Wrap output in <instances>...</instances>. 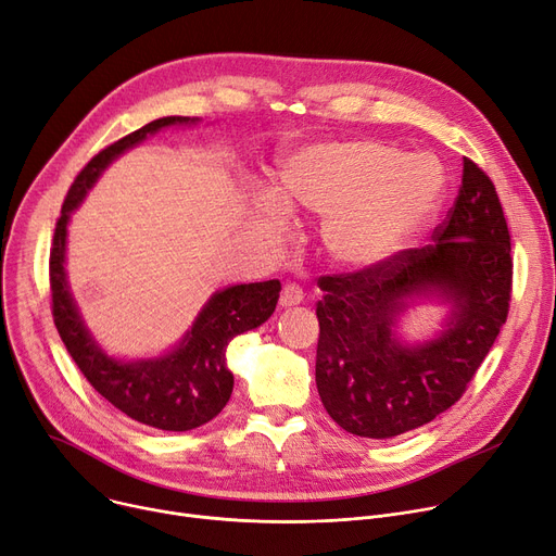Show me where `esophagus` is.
Listing matches in <instances>:
<instances>
[{
  "label": "esophagus",
  "mask_w": 556,
  "mask_h": 556,
  "mask_svg": "<svg viewBox=\"0 0 556 556\" xmlns=\"http://www.w3.org/2000/svg\"><path fill=\"white\" fill-rule=\"evenodd\" d=\"M304 300V290L298 286V283H286L283 290H281V298H279V304L281 306H295Z\"/></svg>",
  "instance_id": "obj_1"
}]
</instances>
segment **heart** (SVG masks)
<instances>
[{"mask_svg": "<svg viewBox=\"0 0 556 556\" xmlns=\"http://www.w3.org/2000/svg\"><path fill=\"white\" fill-rule=\"evenodd\" d=\"M442 166L386 141H323L283 160L277 198L261 195V227L279 239L288 212L325 216L323 241L346 270H371L417 241L444 198Z\"/></svg>", "mask_w": 556, "mask_h": 556, "instance_id": "b5f03b06", "label": "heart"}]
</instances>
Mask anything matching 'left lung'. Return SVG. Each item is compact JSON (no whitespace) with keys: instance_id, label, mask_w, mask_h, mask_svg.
Listing matches in <instances>:
<instances>
[{"instance_id":"left-lung-1","label":"left lung","mask_w":556,"mask_h":556,"mask_svg":"<svg viewBox=\"0 0 556 556\" xmlns=\"http://www.w3.org/2000/svg\"><path fill=\"white\" fill-rule=\"evenodd\" d=\"M489 175L464 157L462 187L432 243L401 250L371 270L319 277L315 383L346 432L390 440L462 399L507 323L511 243ZM452 304L447 329L410 348L393 333L415 296Z\"/></svg>"}]
</instances>
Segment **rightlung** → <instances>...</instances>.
I'll list each match as a JSON object with an SVG mask.
<instances>
[{"label":"right lung","mask_w":556,"mask_h":556,"mask_svg":"<svg viewBox=\"0 0 556 556\" xmlns=\"http://www.w3.org/2000/svg\"><path fill=\"white\" fill-rule=\"evenodd\" d=\"M191 116H162L143 128L122 137L83 166L72 182L61 218L55 223L49 254L51 313L70 356L90 381V386L130 419L160 428L185 432L212 421L227 405L233 388V376L227 369V344L275 313L281 283L279 279L229 286L204 304L191 331L170 354L124 363L108 356L85 329L76 302L70 293L65 275L67 223L72 212L83 202L99 180L105 166L132 146L162 128L175 124H195Z\"/></svg>","instance_id":"add662e5"}]
</instances>
